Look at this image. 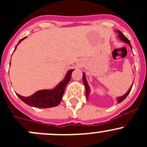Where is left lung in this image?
<instances>
[{
  "instance_id": "8db88e82",
  "label": "left lung",
  "mask_w": 147,
  "mask_h": 147,
  "mask_svg": "<svg viewBox=\"0 0 147 147\" xmlns=\"http://www.w3.org/2000/svg\"><path fill=\"white\" fill-rule=\"evenodd\" d=\"M116 31H117V33H119L118 37L119 38L120 40H122V41L124 42V43L129 44V46H130V48L131 49V51H132L130 41H129V39H128L127 38H126V36H125L124 35H123V33H121V31H120V30H117ZM83 83H84V86H85V88H86V98L88 99V96H89V94H90V87H89V86H88V82H87V81H86V74L84 73H83ZM133 84H134V82H133ZM133 84H132V85L131 86L130 88H129V89L128 90V91L126 93V94H124V95H123V96H119V97H118V98H117V102L121 103V101H123V100H124L125 98H126V96H127L129 95V93H130L131 89V88H132V86H133Z\"/></svg>"
}]
</instances>
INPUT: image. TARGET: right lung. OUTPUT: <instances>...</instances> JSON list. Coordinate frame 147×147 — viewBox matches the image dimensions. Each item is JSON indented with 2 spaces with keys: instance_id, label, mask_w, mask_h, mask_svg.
Returning <instances> with one entry per match:
<instances>
[{
  "instance_id": "add662e5",
  "label": "right lung",
  "mask_w": 147,
  "mask_h": 147,
  "mask_svg": "<svg viewBox=\"0 0 147 147\" xmlns=\"http://www.w3.org/2000/svg\"><path fill=\"white\" fill-rule=\"evenodd\" d=\"M26 38V37L23 38L19 40L14 51L16 49L17 46ZM10 65H11V63H10ZM74 70V69H71L68 71L64 78L53 89L40 90L34 93L33 95L27 97L22 96L18 94H17V96L21 101H23L30 107L40 109L51 108V107H56L61 101L65 88L71 78V74Z\"/></svg>"
}]
</instances>
